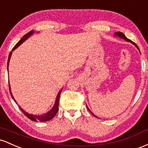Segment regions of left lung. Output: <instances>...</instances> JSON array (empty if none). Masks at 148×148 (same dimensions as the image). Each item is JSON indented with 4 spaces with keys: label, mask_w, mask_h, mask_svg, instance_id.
<instances>
[{
    "label": "left lung",
    "mask_w": 148,
    "mask_h": 148,
    "mask_svg": "<svg viewBox=\"0 0 148 148\" xmlns=\"http://www.w3.org/2000/svg\"><path fill=\"white\" fill-rule=\"evenodd\" d=\"M114 36H117V37H119V38H122V39H124V40H126V41H127V42H129L132 43V44H133V45H134V46H135V47H136L137 49H138V50H139V48H138V46L136 45L135 43H134V42H132V41L131 40L128 39V38H127L126 37V36H125V35H124V34H123V33H122V32H119H119H116V33H114ZM139 52H140V50H139ZM87 109H88V110H89V112H90L91 113H92V114H93V115L94 116V117H98L97 116H96L95 114H94V113H93V112H92V111H91L90 110H89V108H88V106H87ZM98 118H99V117H98Z\"/></svg>",
    "instance_id": "left-lung-1"
}]
</instances>
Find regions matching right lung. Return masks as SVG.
I'll return each instance as SVG.
<instances>
[{
  "mask_svg": "<svg viewBox=\"0 0 148 148\" xmlns=\"http://www.w3.org/2000/svg\"><path fill=\"white\" fill-rule=\"evenodd\" d=\"M35 33V31L34 30H32V31H31L30 32L28 33V34H26V35H24V36H23L22 38H21V39L15 45V46H14V47H13V49H12V52H10L9 54V56H8V66H9V63H10V58H11V56H12V51H14V49H16V48L19 47V45H21V44H22L23 42H24V41H26V40L29 38L30 36H32L33 34H34ZM9 89H10V94H11V96L12 98V99L14 100V101L16 102L15 99H14V96H13L12 94V92H11V89H10V84H9ZM63 89V88H62ZM62 89H61L60 91H59V93L57 94V96H56V100H55V103H54V106L52 107V108L50 110L48 111L47 112H46V113H44L42 114H29V112H26L24 110H23L22 108L20 107V106H19V108H20V110L22 111L23 113H24L25 115L26 116V117H28V118H29L32 121H34V122H37V121H40V122H46V121H49L50 120V119H52L53 117H54V116L56 115V114L58 112V110H59V97H60V94L61 93V91H62Z\"/></svg>",
  "mask_w": 148,
  "mask_h": 148,
  "instance_id": "right-lung-1",
  "label": "right lung"
}]
</instances>
